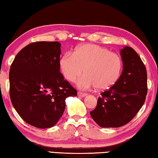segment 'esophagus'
<instances>
[{"instance_id": "34e87169", "label": "esophagus", "mask_w": 158, "mask_h": 158, "mask_svg": "<svg viewBox=\"0 0 158 158\" xmlns=\"http://www.w3.org/2000/svg\"><path fill=\"white\" fill-rule=\"evenodd\" d=\"M87 94V93H82V92H78V93H77V95L81 96V97H82V98H83V97L86 96Z\"/></svg>"}]
</instances>
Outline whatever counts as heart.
<instances>
[{
  "label": "heart",
  "instance_id": "heart-1",
  "mask_svg": "<svg viewBox=\"0 0 158 158\" xmlns=\"http://www.w3.org/2000/svg\"><path fill=\"white\" fill-rule=\"evenodd\" d=\"M59 67L65 78L77 82L81 88L95 87L106 89L118 81L122 69V60L118 54L107 48L92 44L77 46L71 53H65L59 59Z\"/></svg>",
  "mask_w": 158,
  "mask_h": 158
}]
</instances>
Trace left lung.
<instances>
[{"instance_id":"1","label":"left lung","mask_w":158,"mask_h":158,"mask_svg":"<svg viewBox=\"0 0 158 158\" xmlns=\"http://www.w3.org/2000/svg\"><path fill=\"white\" fill-rule=\"evenodd\" d=\"M123 71L110 89L101 93L97 106L90 111L101 127L118 128L136 115L145 102L148 92L146 69L135 50L125 47L121 50Z\"/></svg>"}]
</instances>
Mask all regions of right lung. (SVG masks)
Listing matches in <instances>:
<instances>
[{
  "label": "right lung",
  "mask_w": 158,
  "mask_h": 158,
  "mask_svg": "<svg viewBox=\"0 0 158 158\" xmlns=\"http://www.w3.org/2000/svg\"><path fill=\"white\" fill-rule=\"evenodd\" d=\"M60 44L37 42L24 47L12 63L10 97L20 117L33 127L51 128L61 117L65 98L77 90L60 72Z\"/></svg>",
  "instance_id": "add662e5"
}]
</instances>
